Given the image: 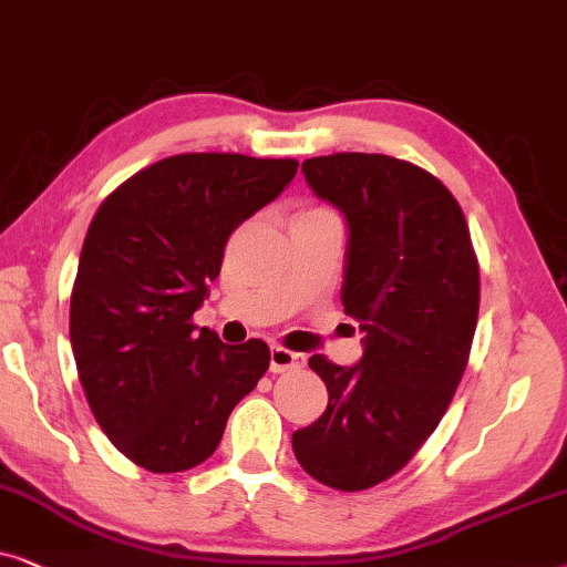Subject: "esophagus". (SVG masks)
<instances>
[{"label": "esophagus", "instance_id": "1", "mask_svg": "<svg viewBox=\"0 0 567 567\" xmlns=\"http://www.w3.org/2000/svg\"><path fill=\"white\" fill-rule=\"evenodd\" d=\"M303 354L285 350V347H271L269 350V371L271 373H288L303 368Z\"/></svg>", "mask_w": 567, "mask_h": 567}]
</instances>
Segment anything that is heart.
<instances>
[{
	"instance_id": "obj_1",
	"label": "heart",
	"mask_w": 567,
	"mask_h": 567,
	"mask_svg": "<svg viewBox=\"0 0 567 567\" xmlns=\"http://www.w3.org/2000/svg\"><path fill=\"white\" fill-rule=\"evenodd\" d=\"M308 215H321V209H316V213H308Z\"/></svg>"
}]
</instances>
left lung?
I'll return each mask as SVG.
<instances>
[{
    "label": "left lung",
    "mask_w": 567,
    "mask_h": 567,
    "mask_svg": "<svg viewBox=\"0 0 567 567\" xmlns=\"http://www.w3.org/2000/svg\"><path fill=\"white\" fill-rule=\"evenodd\" d=\"M300 171L344 217L339 298L362 331V358L308 360L329 404L292 433V451L321 485L354 493L402 470L446 414L477 327L480 269L462 207L417 165L337 153Z\"/></svg>",
    "instance_id": "1"
}]
</instances>
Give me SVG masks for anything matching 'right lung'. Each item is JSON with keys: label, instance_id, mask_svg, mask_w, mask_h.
<instances>
[{"label": "right lung", "instance_id": "obj_1", "mask_svg": "<svg viewBox=\"0 0 567 567\" xmlns=\"http://www.w3.org/2000/svg\"><path fill=\"white\" fill-rule=\"evenodd\" d=\"M296 173L290 157L173 155L121 184L90 223L70 308L74 362L97 425L147 472L207 462L269 368L261 339L225 344L192 316L230 233Z\"/></svg>", "mask_w": 567, "mask_h": 567}]
</instances>
